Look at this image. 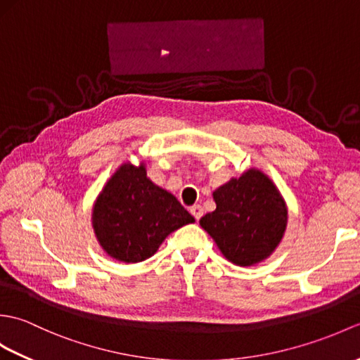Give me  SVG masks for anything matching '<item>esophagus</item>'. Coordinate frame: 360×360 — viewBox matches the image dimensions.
<instances>
[{
	"instance_id": "esophagus-1",
	"label": "esophagus",
	"mask_w": 360,
	"mask_h": 360,
	"mask_svg": "<svg viewBox=\"0 0 360 360\" xmlns=\"http://www.w3.org/2000/svg\"><path fill=\"white\" fill-rule=\"evenodd\" d=\"M190 213H192L193 215V218L198 221L200 219L201 217H202V213H204V209L201 207L200 204H196V205H193V207H190Z\"/></svg>"
}]
</instances>
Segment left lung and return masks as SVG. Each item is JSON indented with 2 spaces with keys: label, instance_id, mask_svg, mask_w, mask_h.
<instances>
[{
  "label": "left lung",
  "instance_id": "1",
  "mask_svg": "<svg viewBox=\"0 0 360 360\" xmlns=\"http://www.w3.org/2000/svg\"><path fill=\"white\" fill-rule=\"evenodd\" d=\"M217 209L200 224L229 262L254 266L277 249L288 226L280 190L258 168H249L213 192Z\"/></svg>",
  "mask_w": 360,
  "mask_h": 360
}]
</instances>
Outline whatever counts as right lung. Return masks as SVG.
<instances>
[{
  "label": "right lung",
  "mask_w": 360,
  "mask_h": 360,
  "mask_svg": "<svg viewBox=\"0 0 360 360\" xmlns=\"http://www.w3.org/2000/svg\"><path fill=\"white\" fill-rule=\"evenodd\" d=\"M195 218L176 198L151 182L145 164H122L98 193L93 229L102 249L124 263L155 255L160 244Z\"/></svg>",
  "instance_id": "1"
}]
</instances>
